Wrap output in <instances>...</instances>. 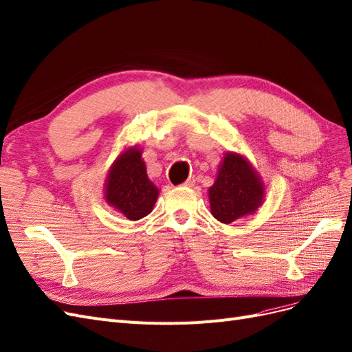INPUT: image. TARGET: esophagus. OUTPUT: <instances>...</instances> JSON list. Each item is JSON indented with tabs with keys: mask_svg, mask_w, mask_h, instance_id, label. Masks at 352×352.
<instances>
[{
	"mask_svg": "<svg viewBox=\"0 0 352 352\" xmlns=\"http://www.w3.org/2000/svg\"><path fill=\"white\" fill-rule=\"evenodd\" d=\"M193 185H195V177H189L184 184V186H188V188H192Z\"/></svg>",
	"mask_w": 352,
	"mask_h": 352,
	"instance_id": "obj_1",
	"label": "esophagus"
}]
</instances>
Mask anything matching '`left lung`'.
Segmentation results:
<instances>
[{"label": "left lung", "mask_w": 352, "mask_h": 352, "mask_svg": "<svg viewBox=\"0 0 352 352\" xmlns=\"http://www.w3.org/2000/svg\"><path fill=\"white\" fill-rule=\"evenodd\" d=\"M208 195L211 214L218 221L230 224L258 210L263 199V185L246 159L227 153Z\"/></svg>", "instance_id": "left-lung-1"}]
</instances>
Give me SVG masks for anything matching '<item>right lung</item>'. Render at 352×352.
Instances as JSON below:
<instances>
[{
  "mask_svg": "<svg viewBox=\"0 0 352 352\" xmlns=\"http://www.w3.org/2000/svg\"><path fill=\"white\" fill-rule=\"evenodd\" d=\"M157 197L159 189L147 176L140 148L120 154L107 176L106 201L135 221L153 211Z\"/></svg>",
  "mask_w": 352,
  "mask_h": 352,
  "instance_id": "1",
  "label": "right lung"
}]
</instances>
